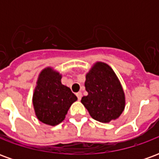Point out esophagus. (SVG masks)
Listing matches in <instances>:
<instances>
[{
    "instance_id": "34e87169",
    "label": "esophagus",
    "mask_w": 159,
    "mask_h": 159,
    "mask_svg": "<svg viewBox=\"0 0 159 159\" xmlns=\"http://www.w3.org/2000/svg\"><path fill=\"white\" fill-rule=\"evenodd\" d=\"M76 96H77V99H78V100H81V99H82V93H81V92H78V93H76Z\"/></svg>"
}]
</instances>
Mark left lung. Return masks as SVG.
I'll return each instance as SVG.
<instances>
[{"label": "left lung", "mask_w": 159, "mask_h": 159, "mask_svg": "<svg viewBox=\"0 0 159 159\" xmlns=\"http://www.w3.org/2000/svg\"><path fill=\"white\" fill-rule=\"evenodd\" d=\"M87 96L81 100L90 116L100 123H110L125 108V94L118 77L107 63L97 61L86 74Z\"/></svg>", "instance_id": "left-lung-1"}]
</instances>
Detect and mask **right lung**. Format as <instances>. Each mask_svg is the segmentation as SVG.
<instances>
[{"instance_id":"obj_1","label":"right lung","mask_w":159,"mask_h":159,"mask_svg":"<svg viewBox=\"0 0 159 159\" xmlns=\"http://www.w3.org/2000/svg\"><path fill=\"white\" fill-rule=\"evenodd\" d=\"M62 75L52 67L40 72L34 89L32 103L40 122L55 126L66 118L70 107L77 98L70 88L61 83Z\"/></svg>"}]
</instances>
